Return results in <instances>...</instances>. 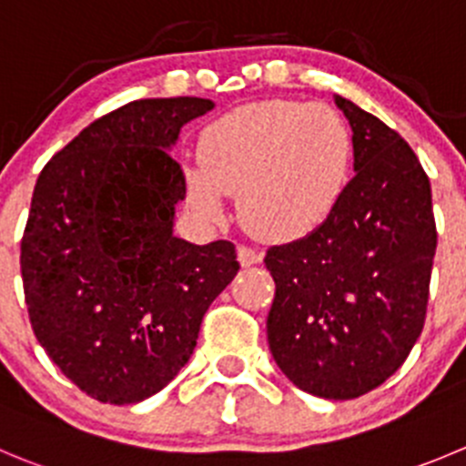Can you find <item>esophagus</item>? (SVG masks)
Returning a JSON list of instances; mask_svg holds the SVG:
<instances>
[{
	"label": "esophagus",
	"instance_id": "esophagus-1",
	"mask_svg": "<svg viewBox=\"0 0 466 466\" xmlns=\"http://www.w3.org/2000/svg\"><path fill=\"white\" fill-rule=\"evenodd\" d=\"M238 258H240V263L245 265V268H249V265H256L263 260V251H258L251 245H240L238 247Z\"/></svg>",
	"mask_w": 466,
	"mask_h": 466
}]
</instances>
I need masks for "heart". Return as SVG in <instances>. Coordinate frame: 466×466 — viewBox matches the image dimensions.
I'll use <instances>...</instances> for the list:
<instances>
[{
    "instance_id": "obj_1",
    "label": "heart",
    "mask_w": 466,
    "mask_h": 466,
    "mask_svg": "<svg viewBox=\"0 0 466 466\" xmlns=\"http://www.w3.org/2000/svg\"><path fill=\"white\" fill-rule=\"evenodd\" d=\"M183 167L185 194L206 219L224 217L228 192L256 236L295 240L320 228L352 176V132L329 105L260 100L221 114Z\"/></svg>"
}]
</instances>
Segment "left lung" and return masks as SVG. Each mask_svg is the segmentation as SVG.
<instances>
[{
	"label": "left lung",
	"mask_w": 466,
	"mask_h": 466,
	"mask_svg": "<svg viewBox=\"0 0 466 466\" xmlns=\"http://www.w3.org/2000/svg\"><path fill=\"white\" fill-rule=\"evenodd\" d=\"M354 178L334 215L272 247L268 343L302 391L350 400L391 378L425 322L437 249L430 180L405 139L345 97Z\"/></svg>",
	"instance_id": "1"
}]
</instances>
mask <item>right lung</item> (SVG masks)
I'll list each match as a JSON object with an SVG mask.
<instances>
[{
  "label": "right lung",
  "instance_id": "obj_1",
  "mask_svg": "<svg viewBox=\"0 0 466 466\" xmlns=\"http://www.w3.org/2000/svg\"><path fill=\"white\" fill-rule=\"evenodd\" d=\"M212 107L187 96L123 105L84 127L36 180L20 245L31 329L100 402L132 405L167 387L240 269L233 242L174 236L185 183L167 150Z\"/></svg>",
  "mask_w": 466,
  "mask_h": 466
}]
</instances>
